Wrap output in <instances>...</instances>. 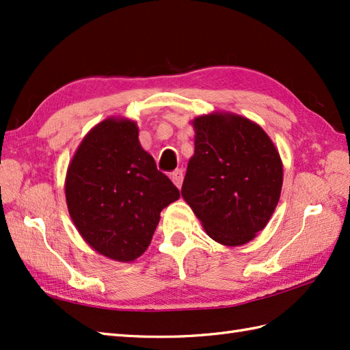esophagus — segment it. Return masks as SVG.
Listing matches in <instances>:
<instances>
[{
    "mask_svg": "<svg viewBox=\"0 0 350 350\" xmlns=\"http://www.w3.org/2000/svg\"><path fill=\"white\" fill-rule=\"evenodd\" d=\"M171 180H173V183L176 185L177 188L182 187V182H183V170H174L173 173L170 174Z\"/></svg>",
    "mask_w": 350,
    "mask_h": 350,
    "instance_id": "obj_1",
    "label": "esophagus"
}]
</instances>
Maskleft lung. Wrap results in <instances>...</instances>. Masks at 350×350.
I'll use <instances>...</instances> for the list:
<instances>
[{
    "instance_id": "obj_1",
    "label": "left lung",
    "mask_w": 350,
    "mask_h": 350,
    "mask_svg": "<svg viewBox=\"0 0 350 350\" xmlns=\"http://www.w3.org/2000/svg\"><path fill=\"white\" fill-rule=\"evenodd\" d=\"M196 152L182 197L213 241L250 242L271 219L282 187V163L254 122L215 113L194 120Z\"/></svg>"
}]
</instances>
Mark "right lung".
<instances>
[{"label": "right lung", "mask_w": 350, "mask_h": 350, "mask_svg": "<svg viewBox=\"0 0 350 350\" xmlns=\"http://www.w3.org/2000/svg\"><path fill=\"white\" fill-rule=\"evenodd\" d=\"M180 192L156 168L131 120L107 118L87 133L66 176V202L84 241L131 262L147 250L163 207Z\"/></svg>", "instance_id": "obj_1"}]
</instances>
